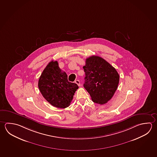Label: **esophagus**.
<instances>
[{
  "label": "esophagus",
  "mask_w": 157,
  "mask_h": 157,
  "mask_svg": "<svg viewBox=\"0 0 157 157\" xmlns=\"http://www.w3.org/2000/svg\"><path fill=\"white\" fill-rule=\"evenodd\" d=\"M75 83H76L78 86H80L81 85L80 81L78 80H76V81H75Z\"/></svg>",
  "instance_id": "1"
}]
</instances>
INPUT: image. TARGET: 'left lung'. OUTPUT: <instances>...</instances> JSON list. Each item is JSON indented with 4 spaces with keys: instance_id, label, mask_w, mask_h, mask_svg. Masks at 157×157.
<instances>
[{
    "instance_id": "obj_1",
    "label": "left lung",
    "mask_w": 157,
    "mask_h": 157,
    "mask_svg": "<svg viewBox=\"0 0 157 157\" xmlns=\"http://www.w3.org/2000/svg\"><path fill=\"white\" fill-rule=\"evenodd\" d=\"M85 72L83 86L93 102L100 105L107 102L118 87L120 76L116 70L102 57L91 56L83 67Z\"/></svg>"
}]
</instances>
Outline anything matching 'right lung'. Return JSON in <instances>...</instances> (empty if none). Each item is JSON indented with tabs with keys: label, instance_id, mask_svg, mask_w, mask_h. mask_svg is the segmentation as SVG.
<instances>
[{
	"label": "right lung",
	"instance_id": "obj_1",
	"mask_svg": "<svg viewBox=\"0 0 157 157\" xmlns=\"http://www.w3.org/2000/svg\"><path fill=\"white\" fill-rule=\"evenodd\" d=\"M38 87L49 103L57 108L65 109L71 102L78 86L67 80L65 72L60 69L56 61L48 63L40 76Z\"/></svg>",
	"mask_w": 157,
	"mask_h": 157
}]
</instances>
